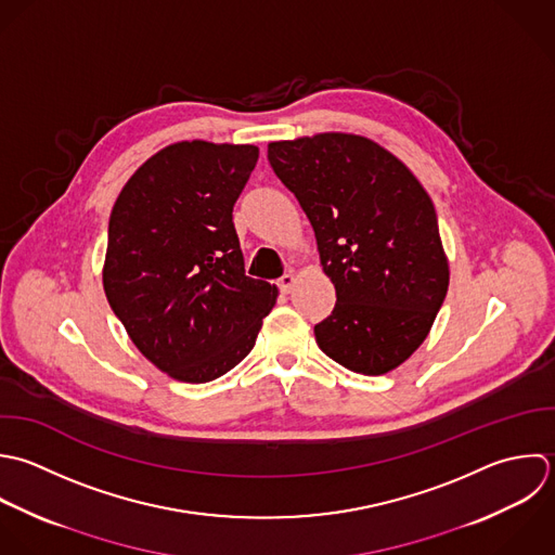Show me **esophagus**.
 <instances>
[{
	"label": "esophagus",
	"instance_id": "1",
	"mask_svg": "<svg viewBox=\"0 0 555 555\" xmlns=\"http://www.w3.org/2000/svg\"><path fill=\"white\" fill-rule=\"evenodd\" d=\"M294 285H296V274L294 272H287L279 279V287H281L283 294H289L294 289Z\"/></svg>",
	"mask_w": 555,
	"mask_h": 555
}]
</instances>
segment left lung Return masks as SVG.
<instances>
[{"label":"left lung","mask_w":555,"mask_h":555,"mask_svg":"<svg viewBox=\"0 0 555 555\" xmlns=\"http://www.w3.org/2000/svg\"><path fill=\"white\" fill-rule=\"evenodd\" d=\"M268 159L307 214L335 285V309L315 324L320 350L365 376L400 367L450 285L433 198L402 159L357 133L270 142Z\"/></svg>","instance_id":"1"}]
</instances>
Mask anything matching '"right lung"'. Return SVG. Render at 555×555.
<instances>
[{"mask_svg": "<svg viewBox=\"0 0 555 555\" xmlns=\"http://www.w3.org/2000/svg\"><path fill=\"white\" fill-rule=\"evenodd\" d=\"M259 149L181 140L122 185L107 231L103 289L133 346L181 383H209L255 346L279 287L244 274L233 227Z\"/></svg>", "mask_w": 555, "mask_h": 555, "instance_id": "1", "label": "right lung"}]
</instances>
